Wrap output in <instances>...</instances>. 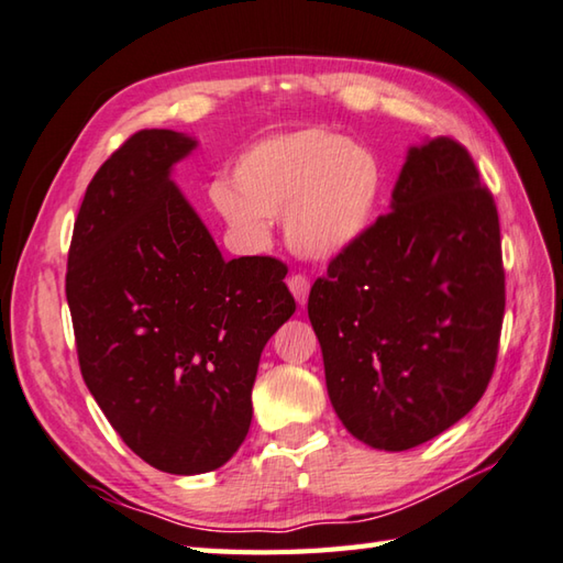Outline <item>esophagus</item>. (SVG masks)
Wrapping results in <instances>:
<instances>
[{"label":"esophagus","mask_w":563,"mask_h":563,"mask_svg":"<svg viewBox=\"0 0 563 563\" xmlns=\"http://www.w3.org/2000/svg\"><path fill=\"white\" fill-rule=\"evenodd\" d=\"M288 288H290V292L295 295V300H298L300 305L308 302V295H310V280L305 278V275H300V273L290 275V278H288Z\"/></svg>","instance_id":"34e87169"}]
</instances>
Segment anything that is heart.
<instances>
[{
	"instance_id": "1",
	"label": "heart",
	"mask_w": 563,
	"mask_h": 563,
	"mask_svg": "<svg viewBox=\"0 0 563 563\" xmlns=\"http://www.w3.org/2000/svg\"><path fill=\"white\" fill-rule=\"evenodd\" d=\"M384 194L374 152L332 130H298L268 137L241 155L231 189L217 207L241 239L261 243L268 219L285 217V239L305 258L330 261L372 229Z\"/></svg>"
}]
</instances>
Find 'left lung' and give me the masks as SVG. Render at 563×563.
<instances>
[{
	"instance_id": "1",
	"label": "left lung",
	"mask_w": 563,
	"mask_h": 563,
	"mask_svg": "<svg viewBox=\"0 0 563 563\" xmlns=\"http://www.w3.org/2000/svg\"><path fill=\"white\" fill-rule=\"evenodd\" d=\"M308 314L356 441L408 451L470 413L497 364L505 268L493 191L460 142L411 147L391 211L330 261Z\"/></svg>"
}]
</instances>
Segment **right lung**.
I'll list each match as a JSON object with an SVG mask.
<instances>
[{
	"label": "right lung",
	"instance_id": "add662e5",
	"mask_svg": "<svg viewBox=\"0 0 563 563\" xmlns=\"http://www.w3.org/2000/svg\"><path fill=\"white\" fill-rule=\"evenodd\" d=\"M194 147L172 130L122 142L88 184L66 271L86 386L130 451L172 475L239 451L263 346L295 312L288 265L223 261L169 179Z\"/></svg>",
	"mask_w": 563,
	"mask_h": 563
}]
</instances>
